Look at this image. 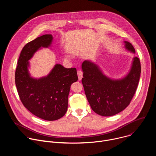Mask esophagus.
Returning <instances> with one entry per match:
<instances>
[{
  "mask_svg": "<svg viewBox=\"0 0 156 156\" xmlns=\"http://www.w3.org/2000/svg\"><path fill=\"white\" fill-rule=\"evenodd\" d=\"M83 72L81 71V70H78L77 72V75H78V80H81L82 78H83Z\"/></svg>",
  "mask_w": 156,
  "mask_h": 156,
  "instance_id": "34e87169",
  "label": "esophagus"
}]
</instances>
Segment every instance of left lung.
Instances as JSON below:
<instances>
[{"mask_svg": "<svg viewBox=\"0 0 156 156\" xmlns=\"http://www.w3.org/2000/svg\"><path fill=\"white\" fill-rule=\"evenodd\" d=\"M125 43L128 50L135 53L130 42ZM82 70L81 81L91 108L98 115L108 117L119 114L130 104L140 80L141 63L135 57L129 73L120 80L106 77L96 64L88 60L83 62Z\"/></svg>", "mask_w": 156, "mask_h": 156, "instance_id": "8db88e82", "label": "left lung"}]
</instances>
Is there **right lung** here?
I'll list each match as a JSON object with an SVG mask.
<instances>
[{
	"label": "right lung",
	"instance_id": "add662e5",
	"mask_svg": "<svg viewBox=\"0 0 156 156\" xmlns=\"http://www.w3.org/2000/svg\"><path fill=\"white\" fill-rule=\"evenodd\" d=\"M51 34H44L27 43L22 49L15 70V84L25 107L35 116L52 121L62 118L68 108L71 84L78 80L76 68L66 69L60 64L49 75L39 80L30 76L28 62L41 47L48 48Z\"/></svg>",
	"mask_w": 156,
	"mask_h": 156
}]
</instances>
